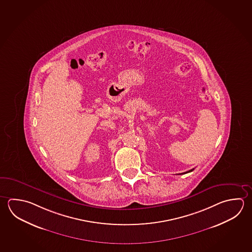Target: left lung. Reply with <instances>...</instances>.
<instances>
[{
    "mask_svg": "<svg viewBox=\"0 0 252 252\" xmlns=\"http://www.w3.org/2000/svg\"><path fill=\"white\" fill-rule=\"evenodd\" d=\"M194 169H190V170H188V171H187V172H184V173H181V174H187V173H188V172H191V171H192ZM180 174V175H181Z\"/></svg>",
    "mask_w": 252,
    "mask_h": 252,
    "instance_id": "obj_1",
    "label": "left lung"
}]
</instances>
